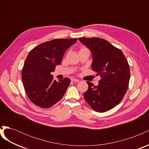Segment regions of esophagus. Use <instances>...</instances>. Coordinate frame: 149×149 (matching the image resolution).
Masks as SVG:
<instances>
[{
  "instance_id": "1",
  "label": "esophagus",
  "mask_w": 149,
  "mask_h": 149,
  "mask_svg": "<svg viewBox=\"0 0 149 149\" xmlns=\"http://www.w3.org/2000/svg\"><path fill=\"white\" fill-rule=\"evenodd\" d=\"M72 81H74V82H75V83H78V82L79 81V80L78 79H72Z\"/></svg>"
}]
</instances>
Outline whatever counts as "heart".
Here are the masks:
<instances>
[{"instance_id": "1", "label": "heart", "mask_w": 149, "mask_h": 149, "mask_svg": "<svg viewBox=\"0 0 149 149\" xmlns=\"http://www.w3.org/2000/svg\"><path fill=\"white\" fill-rule=\"evenodd\" d=\"M83 49H84V48H83Z\"/></svg>"}]
</instances>
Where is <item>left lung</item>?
Returning a JSON list of instances; mask_svg holds the SVG:
<instances>
[{
    "mask_svg": "<svg viewBox=\"0 0 149 149\" xmlns=\"http://www.w3.org/2000/svg\"><path fill=\"white\" fill-rule=\"evenodd\" d=\"M92 54V70L101 78L97 86L86 81L88 89L85 100L97 112H104L114 107L127 91L130 68L120 49L100 38H79Z\"/></svg>",
    "mask_w": 149,
    "mask_h": 149,
    "instance_id": "obj_1",
    "label": "left lung"
}]
</instances>
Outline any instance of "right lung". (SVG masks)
Returning <instances> with one entry per match:
<instances>
[{
	"mask_svg": "<svg viewBox=\"0 0 149 149\" xmlns=\"http://www.w3.org/2000/svg\"><path fill=\"white\" fill-rule=\"evenodd\" d=\"M76 42L77 38L55 39L29 52L22 71V79L26 95L35 105L50 107L64 96L70 79L56 81L51 73L61 64L67 49Z\"/></svg>",
	"mask_w": 149,
	"mask_h": 149,
	"instance_id": "right-lung-1",
	"label": "right lung"
}]
</instances>
